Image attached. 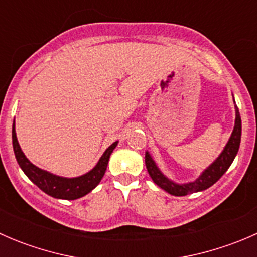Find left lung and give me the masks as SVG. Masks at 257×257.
Masks as SVG:
<instances>
[{
	"label": "left lung",
	"mask_w": 257,
	"mask_h": 257,
	"mask_svg": "<svg viewBox=\"0 0 257 257\" xmlns=\"http://www.w3.org/2000/svg\"><path fill=\"white\" fill-rule=\"evenodd\" d=\"M235 102V99H234ZM241 142V116L239 109L235 105V125L232 129V133L230 136L229 141L225 145L224 150L220 153L219 157L199 175L194 181H189V183L179 184L169 179L162 170L158 168L157 163L149 154V152H145V165H147L148 173H149L150 178L153 179L155 184L163 190L169 193L170 195L174 196H184L188 194L198 193V191L206 190L211 185H214L222 175L226 173L230 165L234 162L235 157H236L237 152H239Z\"/></svg>",
	"instance_id": "1"
}]
</instances>
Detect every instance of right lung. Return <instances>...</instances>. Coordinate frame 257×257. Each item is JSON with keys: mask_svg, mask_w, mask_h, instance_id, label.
<instances>
[{"mask_svg": "<svg viewBox=\"0 0 257 257\" xmlns=\"http://www.w3.org/2000/svg\"><path fill=\"white\" fill-rule=\"evenodd\" d=\"M12 145H14L15 157H16L18 165L35 185H37L41 190L45 191L52 198L63 199V200H76V199L87 195L100 183L105 170H107L110 154L118 145V142H114L112 145L107 148V150L103 153L100 159L98 160V163L92 170L76 178L59 177V175L52 174L47 170H43L32 164L18 144L15 121L14 125H12Z\"/></svg>", "mask_w": 257, "mask_h": 257, "instance_id": "right-lung-1", "label": "right lung"}]
</instances>
